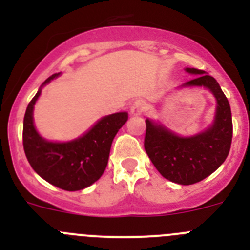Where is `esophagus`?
<instances>
[{
	"mask_svg": "<svg viewBox=\"0 0 250 250\" xmlns=\"http://www.w3.org/2000/svg\"><path fill=\"white\" fill-rule=\"evenodd\" d=\"M143 109H144V103L141 100L134 101V104L130 107V114L132 116H140L141 112H143Z\"/></svg>",
	"mask_w": 250,
	"mask_h": 250,
	"instance_id": "esophagus-1",
	"label": "esophagus"
}]
</instances>
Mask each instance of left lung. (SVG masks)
Returning <instances> with one entry per match:
<instances>
[{
	"instance_id": "obj_1",
	"label": "left lung",
	"mask_w": 250,
	"mask_h": 250,
	"mask_svg": "<svg viewBox=\"0 0 250 250\" xmlns=\"http://www.w3.org/2000/svg\"><path fill=\"white\" fill-rule=\"evenodd\" d=\"M194 79L176 90L203 87L216 101L213 123L202 131L182 136L159 120L147 118L145 151L159 173L170 182L190 185L213 174L227 159L233 136V123L228 99L218 81L203 70L187 67Z\"/></svg>"
}]
</instances>
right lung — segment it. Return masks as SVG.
Listing matches in <instances>:
<instances>
[{"label": "right lung", "mask_w": 250, "mask_h": 250, "mask_svg": "<svg viewBox=\"0 0 250 250\" xmlns=\"http://www.w3.org/2000/svg\"><path fill=\"white\" fill-rule=\"evenodd\" d=\"M60 75L61 72L46 79L28 104L23 119V149L31 167L43 180L63 190H83L104 174L112 140L127 121L129 114L121 111L103 116L83 135L72 140L50 141L42 138L35 126V104L43 86Z\"/></svg>", "instance_id": "1"}]
</instances>
